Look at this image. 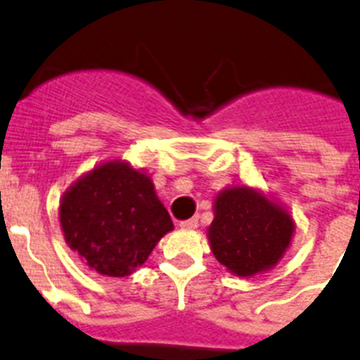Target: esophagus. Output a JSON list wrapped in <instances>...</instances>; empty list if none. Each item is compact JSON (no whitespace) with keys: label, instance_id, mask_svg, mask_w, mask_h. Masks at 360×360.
Segmentation results:
<instances>
[{"label":"esophagus","instance_id":"obj_1","mask_svg":"<svg viewBox=\"0 0 360 360\" xmlns=\"http://www.w3.org/2000/svg\"><path fill=\"white\" fill-rule=\"evenodd\" d=\"M180 227H182L184 231H195V229L198 227V219L196 218L184 219V221H180Z\"/></svg>","mask_w":360,"mask_h":360}]
</instances>
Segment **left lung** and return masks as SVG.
<instances>
[{"instance_id": "8db88e82", "label": "left lung", "mask_w": 360, "mask_h": 360, "mask_svg": "<svg viewBox=\"0 0 360 360\" xmlns=\"http://www.w3.org/2000/svg\"><path fill=\"white\" fill-rule=\"evenodd\" d=\"M207 229L218 263L234 276L252 278L281 262L290 249L295 224L281 202L249 186H231L214 198Z\"/></svg>"}]
</instances>
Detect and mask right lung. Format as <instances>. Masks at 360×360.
<instances>
[{
    "mask_svg": "<svg viewBox=\"0 0 360 360\" xmlns=\"http://www.w3.org/2000/svg\"><path fill=\"white\" fill-rule=\"evenodd\" d=\"M65 241L91 270L110 278L133 274L173 221L144 169L106 160L77 178L63 195Z\"/></svg>",
    "mask_w": 360,
    "mask_h": 360,
    "instance_id": "obj_1",
    "label": "right lung"
}]
</instances>
